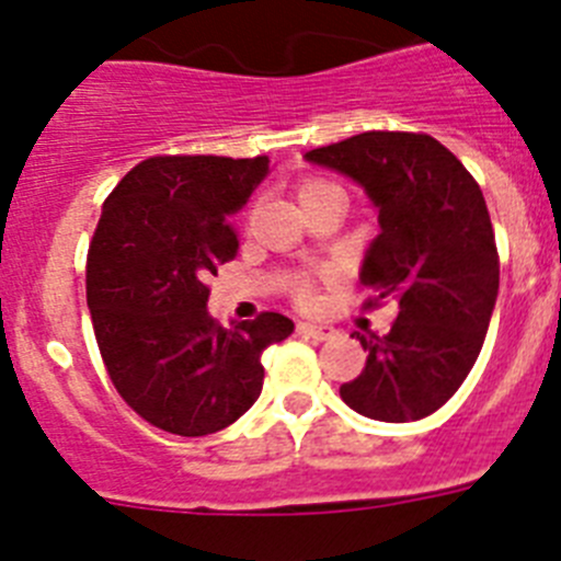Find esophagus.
I'll return each mask as SVG.
<instances>
[{"label":"esophagus","instance_id":"obj_1","mask_svg":"<svg viewBox=\"0 0 561 561\" xmlns=\"http://www.w3.org/2000/svg\"><path fill=\"white\" fill-rule=\"evenodd\" d=\"M297 334L309 336V340H329V336H334V325H325V323H297Z\"/></svg>","mask_w":561,"mask_h":561}]
</instances>
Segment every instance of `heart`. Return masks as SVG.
Returning <instances> with one entry per match:
<instances>
[{"instance_id": "1", "label": "heart", "mask_w": 561, "mask_h": 561, "mask_svg": "<svg viewBox=\"0 0 561 561\" xmlns=\"http://www.w3.org/2000/svg\"><path fill=\"white\" fill-rule=\"evenodd\" d=\"M325 191H340V187L331 185V182H325V180H304L300 185H297V202H306L309 196H317V193H325ZM295 297L304 306H309L311 304L309 284H297Z\"/></svg>"}]
</instances>
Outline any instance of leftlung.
<instances>
[{"mask_svg": "<svg viewBox=\"0 0 561 561\" xmlns=\"http://www.w3.org/2000/svg\"><path fill=\"white\" fill-rule=\"evenodd\" d=\"M306 160L334 168L379 207L359 280L370 306L393 300L385 336L356 331L365 368L342 401L376 421H419L453 399L483 348L500 286V255L474 176L430 134L365 131L314 148Z\"/></svg>", "mask_w": 561, "mask_h": 561, "instance_id": "1", "label": "left lung"}]
</instances>
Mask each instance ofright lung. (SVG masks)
<instances>
[{"instance_id": "1", "label": "right lung", "mask_w": 561, "mask_h": 561, "mask_svg": "<svg viewBox=\"0 0 561 561\" xmlns=\"http://www.w3.org/2000/svg\"><path fill=\"white\" fill-rule=\"evenodd\" d=\"M270 171V157H148L103 202L89 241L87 306L103 365L134 413L185 438L219 433L264 388L261 354L295 331L261 311L225 329L210 286L238 252L230 216Z\"/></svg>"}]
</instances>
